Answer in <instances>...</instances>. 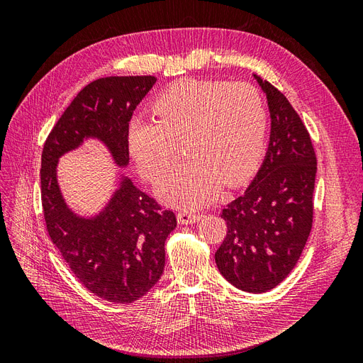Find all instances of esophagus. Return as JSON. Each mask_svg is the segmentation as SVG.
Wrapping results in <instances>:
<instances>
[{"label": "esophagus", "mask_w": 363, "mask_h": 363, "mask_svg": "<svg viewBox=\"0 0 363 363\" xmlns=\"http://www.w3.org/2000/svg\"><path fill=\"white\" fill-rule=\"evenodd\" d=\"M201 218H203L201 213H192V212H188V211H182V212H179V215H177V219H179L180 224H194V223H199Z\"/></svg>", "instance_id": "34e87169"}]
</instances>
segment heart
<instances>
[{
    "instance_id": "b5f03b06",
    "label": "heart",
    "mask_w": 363,
    "mask_h": 363,
    "mask_svg": "<svg viewBox=\"0 0 363 363\" xmlns=\"http://www.w3.org/2000/svg\"><path fill=\"white\" fill-rule=\"evenodd\" d=\"M156 119L138 118L128 128V150L140 174L156 183L177 159L184 140L189 160L174 167L157 186L171 206L195 208L212 201L221 186L248 180L262 160L268 112L255 86L182 80L151 103Z\"/></svg>"
}]
</instances>
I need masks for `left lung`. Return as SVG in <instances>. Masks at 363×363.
<instances>
[{"label": "left lung", "instance_id": "obj_1", "mask_svg": "<svg viewBox=\"0 0 363 363\" xmlns=\"http://www.w3.org/2000/svg\"><path fill=\"white\" fill-rule=\"evenodd\" d=\"M271 113L267 157L248 189L225 206L219 272L240 291L262 294L289 276L313 221L316 156L300 115L277 87L255 75Z\"/></svg>", "mask_w": 363, "mask_h": 363}]
</instances>
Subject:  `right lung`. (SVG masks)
I'll return each mask as SVG.
<instances>
[{
    "label": "right lung",
    "mask_w": 363,
    "mask_h": 363,
    "mask_svg": "<svg viewBox=\"0 0 363 363\" xmlns=\"http://www.w3.org/2000/svg\"><path fill=\"white\" fill-rule=\"evenodd\" d=\"M156 80L152 75L106 77L84 86L42 150L40 199L51 242L87 291L116 304L139 300L159 281L164 240L177 219L128 179L101 215L75 216L62 199L56 167L62 155L89 136L101 139L119 167H125L128 123Z\"/></svg>",
    "instance_id": "obj_1"
}]
</instances>
